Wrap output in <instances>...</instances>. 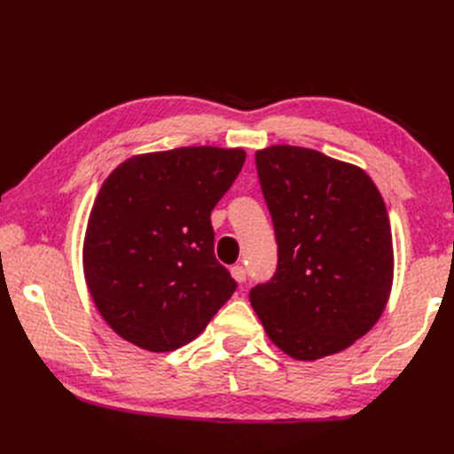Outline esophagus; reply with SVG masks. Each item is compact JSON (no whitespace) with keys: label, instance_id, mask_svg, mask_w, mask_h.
Returning a JSON list of instances; mask_svg holds the SVG:
<instances>
[{"label":"esophagus","instance_id":"esophagus-1","mask_svg":"<svg viewBox=\"0 0 454 454\" xmlns=\"http://www.w3.org/2000/svg\"><path fill=\"white\" fill-rule=\"evenodd\" d=\"M231 277L235 278L237 282H244L246 280V269L242 265H235L231 269Z\"/></svg>","mask_w":454,"mask_h":454}]
</instances>
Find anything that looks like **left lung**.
<instances>
[{
    "label": "left lung",
    "mask_w": 454,
    "mask_h": 454,
    "mask_svg": "<svg viewBox=\"0 0 454 454\" xmlns=\"http://www.w3.org/2000/svg\"><path fill=\"white\" fill-rule=\"evenodd\" d=\"M255 167L278 265L252 287V307L295 360L345 350L377 324L392 290V231L379 189L362 168L307 147L261 149Z\"/></svg>",
    "instance_id": "8db88e82"
}]
</instances>
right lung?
<instances>
[{
    "instance_id": "right-lung-1",
    "label": "right lung",
    "mask_w": 454,
    "mask_h": 454,
    "mask_svg": "<svg viewBox=\"0 0 454 454\" xmlns=\"http://www.w3.org/2000/svg\"><path fill=\"white\" fill-rule=\"evenodd\" d=\"M242 149L136 155L107 176L89 217L83 269L96 309L132 345L176 350L235 294L214 255L210 214L237 180Z\"/></svg>"
}]
</instances>
